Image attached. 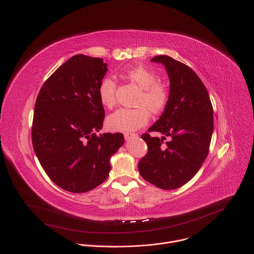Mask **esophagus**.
Returning a JSON list of instances; mask_svg holds the SVG:
<instances>
[{"label": "esophagus", "mask_w": 254, "mask_h": 254, "mask_svg": "<svg viewBox=\"0 0 254 254\" xmlns=\"http://www.w3.org/2000/svg\"><path fill=\"white\" fill-rule=\"evenodd\" d=\"M136 136H137V134L134 133V132H126V133H125V138H126L127 140H128V139H130V138H132V137H136Z\"/></svg>", "instance_id": "1"}]
</instances>
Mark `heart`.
<instances>
[{
    "mask_svg": "<svg viewBox=\"0 0 254 254\" xmlns=\"http://www.w3.org/2000/svg\"><path fill=\"white\" fill-rule=\"evenodd\" d=\"M121 76L134 84L141 90L134 108L121 107L106 119V125L114 131H132L149 122L150 112L161 113L169 99L167 88L158 83L159 77L153 71L142 65H136L121 71ZM117 83L111 77H104L98 86V97L105 107H113L116 102Z\"/></svg>",
    "mask_w": 254,
    "mask_h": 254,
    "instance_id": "b5f03b06",
    "label": "heart"
}]
</instances>
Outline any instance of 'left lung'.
Wrapping results in <instances>:
<instances>
[{
  "label": "left lung",
  "instance_id": "obj_1",
  "mask_svg": "<svg viewBox=\"0 0 254 254\" xmlns=\"http://www.w3.org/2000/svg\"><path fill=\"white\" fill-rule=\"evenodd\" d=\"M165 65L170 77V95L161 118L144 132L148 153L138 171L149 183L164 190L182 187L197 174L208 156L214 127L213 106L208 91L186 64L167 55L152 59Z\"/></svg>",
  "mask_w": 254,
  "mask_h": 254
}]
</instances>
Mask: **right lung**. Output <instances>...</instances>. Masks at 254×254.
<instances>
[{
	"mask_svg": "<svg viewBox=\"0 0 254 254\" xmlns=\"http://www.w3.org/2000/svg\"><path fill=\"white\" fill-rule=\"evenodd\" d=\"M107 71L102 58L72 56L44 82L36 99L32 144L58 187L88 192L107 179L110 159L124 143L121 132L96 134L104 108L98 86Z\"/></svg>",
	"mask_w": 254,
	"mask_h": 254,
	"instance_id": "right-lung-1",
	"label": "right lung"
}]
</instances>
